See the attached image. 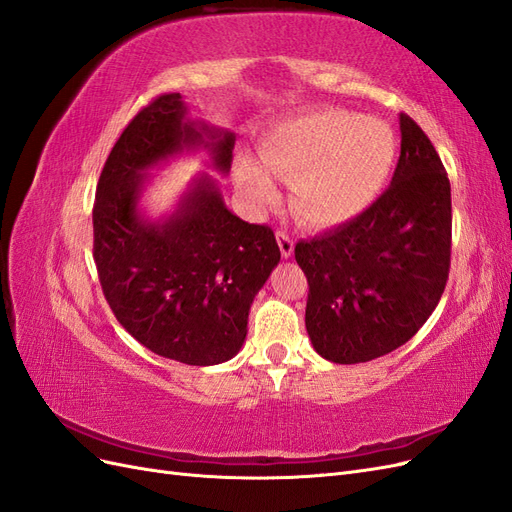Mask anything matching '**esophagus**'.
Wrapping results in <instances>:
<instances>
[{"label":"esophagus","mask_w":512,"mask_h":512,"mask_svg":"<svg viewBox=\"0 0 512 512\" xmlns=\"http://www.w3.org/2000/svg\"><path fill=\"white\" fill-rule=\"evenodd\" d=\"M277 243H280V252H282V258H290L294 254V243L290 239L288 232H277Z\"/></svg>","instance_id":"obj_1"}]
</instances>
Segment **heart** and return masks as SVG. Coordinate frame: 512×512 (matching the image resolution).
<instances>
[{
  "label": "heart",
  "mask_w": 512,
  "mask_h": 512,
  "mask_svg": "<svg viewBox=\"0 0 512 512\" xmlns=\"http://www.w3.org/2000/svg\"><path fill=\"white\" fill-rule=\"evenodd\" d=\"M260 160L241 158L237 188L252 205L275 198L271 172L290 181V207L309 226H337L363 213L391 175L395 136L384 121L346 111H312L271 128Z\"/></svg>",
  "instance_id": "obj_1"
}]
</instances>
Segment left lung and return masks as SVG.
Instances as JSON below:
<instances>
[{"instance_id": "left-lung-1", "label": "left lung", "mask_w": 512, "mask_h": 512, "mask_svg": "<svg viewBox=\"0 0 512 512\" xmlns=\"http://www.w3.org/2000/svg\"><path fill=\"white\" fill-rule=\"evenodd\" d=\"M393 181L350 222L299 241L305 329L331 363H367L404 346L436 309L451 267V183L438 151L399 115Z\"/></svg>"}]
</instances>
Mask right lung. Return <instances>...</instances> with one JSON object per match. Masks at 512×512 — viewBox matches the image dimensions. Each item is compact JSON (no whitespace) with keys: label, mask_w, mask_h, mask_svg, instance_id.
<instances>
[{"label":"right lung","mask_w":512,"mask_h":512,"mask_svg":"<svg viewBox=\"0 0 512 512\" xmlns=\"http://www.w3.org/2000/svg\"><path fill=\"white\" fill-rule=\"evenodd\" d=\"M181 94L153 100L121 132L94 203V258L104 297L136 342L185 365L235 356L247 316L282 254L269 226L232 213L209 173H198L173 211L151 218V170L205 151L228 175L235 132L188 117Z\"/></svg>","instance_id":"right-lung-1"}]
</instances>
